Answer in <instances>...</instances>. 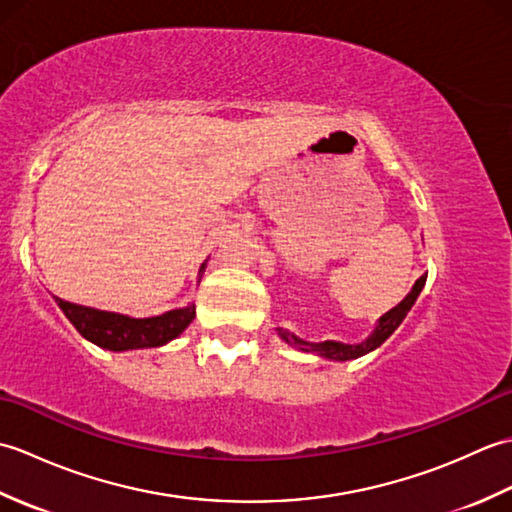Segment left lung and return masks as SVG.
I'll use <instances>...</instances> for the list:
<instances>
[{"mask_svg":"<svg viewBox=\"0 0 512 512\" xmlns=\"http://www.w3.org/2000/svg\"><path fill=\"white\" fill-rule=\"evenodd\" d=\"M424 281H427V275H422L416 284H413L409 295L402 299L396 308H391L389 312H385L383 317L378 319V325L376 330L369 334V339L358 343V345H350V343H341V341H323V343H310V341H303L299 339V336H295L288 330H277L281 339H284L286 343L295 345L297 350L301 352H310V354H317L321 358H330V361H352V358H358V356H365L372 350H376L378 345H383L391 334L396 332L398 325L405 321L407 312L411 310L413 303H416L420 290L424 288Z\"/></svg>","mask_w":512,"mask_h":512,"instance_id":"obj_1","label":"left lung"}]
</instances>
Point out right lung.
Listing matches in <instances>:
<instances>
[{"label":"right lung","instance_id":"right-lung-1","mask_svg":"<svg viewBox=\"0 0 512 512\" xmlns=\"http://www.w3.org/2000/svg\"><path fill=\"white\" fill-rule=\"evenodd\" d=\"M204 266H200V275L204 273ZM63 310L65 317L76 328L83 339L92 341L94 345L103 347L110 352H125V350H145V347H160L176 339L187 325L195 319V306L189 303L187 308L169 310L158 317L147 319H134L127 314L96 310L88 306H76V303L63 301L54 297Z\"/></svg>","mask_w":512,"mask_h":512}]
</instances>
